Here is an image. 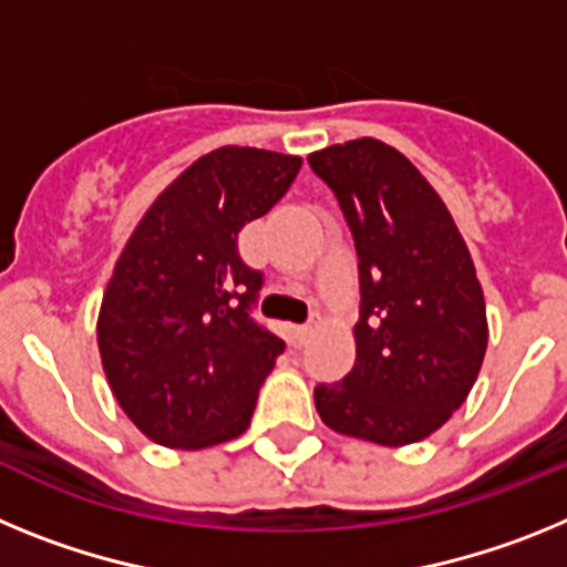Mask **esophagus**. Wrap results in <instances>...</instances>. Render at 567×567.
<instances>
[{
    "label": "esophagus",
    "instance_id": "1",
    "mask_svg": "<svg viewBox=\"0 0 567 567\" xmlns=\"http://www.w3.org/2000/svg\"><path fill=\"white\" fill-rule=\"evenodd\" d=\"M318 327H320V318H312V320H309V323H303V327L295 329V338H298V343H307V340L312 338V332Z\"/></svg>",
    "mask_w": 567,
    "mask_h": 567
}]
</instances>
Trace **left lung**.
<instances>
[{
    "label": "left lung",
    "mask_w": 567,
    "mask_h": 567,
    "mask_svg": "<svg viewBox=\"0 0 567 567\" xmlns=\"http://www.w3.org/2000/svg\"><path fill=\"white\" fill-rule=\"evenodd\" d=\"M360 260L352 372L315 389L332 432L412 445L457 412L488 346L483 287L452 213L400 150L354 138L309 155Z\"/></svg>",
    "instance_id": "left-lung-1"
}]
</instances>
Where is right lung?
<instances>
[{"instance_id": "add662e5", "label": "right lung", "mask_w": 567, "mask_h": 567, "mask_svg": "<svg viewBox=\"0 0 567 567\" xmlns=\"http://www.w3.org/2000/svg\"><path fill=\"white\" fill-rule=\"evenodd\" d=\"M303 158L218 147L150 204L124 244L96 340L115 400L153 443L198 452L249 429L284 340L249 318L260 275L238 233L292 187Z\"/></svg>"}]
</instances>
